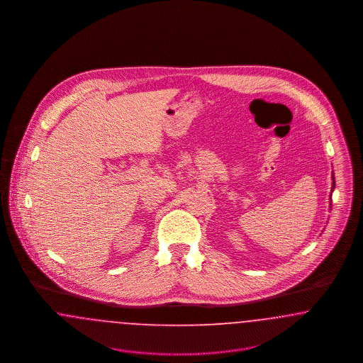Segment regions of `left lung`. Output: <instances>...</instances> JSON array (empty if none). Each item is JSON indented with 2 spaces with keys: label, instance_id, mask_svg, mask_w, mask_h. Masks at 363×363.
<instances>
[{
  "label": "left lung",
  "instance_id": "obj_1",
  "mask_svg": "<svg viewBox=\"0 0 363 363\" xmlns=\"http://www.w3.org/2000/svg\"><path fill=\"white\" fill-rule=\"evenodd\" d=\"M332 189H335V179H333V188Z\"/></svg>",
  "mask_w": 363,
  "mask_h": 363
}]
</instances>
